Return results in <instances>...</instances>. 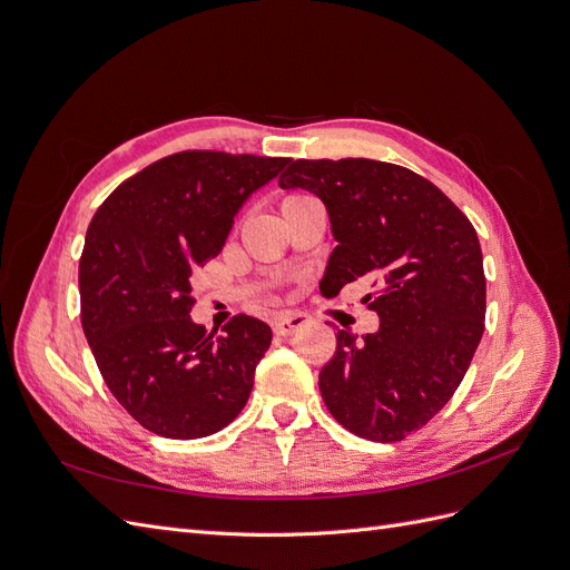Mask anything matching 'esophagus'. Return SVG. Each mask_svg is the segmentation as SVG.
Here are the masks:
<instances>
[{
	"instance_id": "34e87169",
	"label": "esophagus",
	"mask_w": 570,
	"mask_h": 570,
	"mask_svg": "<svg viewBox=\"0 0 570 570\" xmlns=\"http://www.w3.org/2000/svg\"><path fill=\"white\" fill-rule=\"evenodd\" d=\"M312 323V316L304 314V312H292V314H283L273 321V333L281 335V337H289L299 333L302 327H306Z\"/></svg>"
}]
</instances>
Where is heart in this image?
<instances>
[{
  "mask_svg": "<svg viewBox=\"0 0 570 570\" xmlns=\"http://www.w3.org/2000/svg\"><path fill=\"white\" fill-rule=\"evenodd\" d=\"M304 197H308V195H302V193H292V195H285V197H283V202H281V209H283V206H289V204H295V202L304 199Z\"/></svg>",
  "mask_w": 570,
  "mask_h": 570,
  "instance_id": "heart-1",
  "label": "heart"
}]
</instances>
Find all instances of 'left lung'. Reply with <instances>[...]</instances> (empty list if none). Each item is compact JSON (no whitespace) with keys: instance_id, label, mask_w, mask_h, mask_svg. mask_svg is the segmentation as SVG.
<instances>
[{"instance_id":"left-lung-1","label":"left lung","mask_w":570,"mask_h":570,"mask_svg":"<svg viewBox=\"0 0 570 570\" xmlns=\"http://www.w3.org/2000/svg\"><path fill=\"white\" fill-rule=\"evenodd\" d=\"M281 187L323 199L337 247L321 292L358 278L381 316L356 340L337 331L321 368L333 419L371 442H400L452 400L485 331V271L475 228L459 206L413 170L373 159H297Z\"/></svg>"}]
</instances>
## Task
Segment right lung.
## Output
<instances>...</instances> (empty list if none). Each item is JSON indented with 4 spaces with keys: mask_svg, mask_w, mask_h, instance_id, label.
Instances as JSON below:
<instances>
[{
    "mask_svg": "<svg viewBox=\"0 0 570 570\" xmlns=\"http://www.w3.org/2000/svg\"><path fill=\"white\" fill-rule=\"evenodd\" d=\"M287 161L178 151L120 183L92 216L78 268L82 333L107 387L149 433L214 435L247 404L271 327L247 314L223 335L193 323L189 278Z\"/></svg>",
    "mask_w": 570,
    "mask_h": 570,
    "instance_id": "1",
    "label": "right lung"
}]
</instances>
